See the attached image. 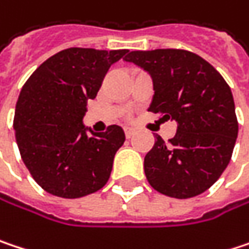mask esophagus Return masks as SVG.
<instances>
[{
  "mask_svg": "<svg viewBox=\"0 0 249 249\" xmlns=\"http://www.w3.org/2000/svg\"><path fill=\"white\" fill-rule=\"evenodd\" d=\"M124 132L126 138H131V137L135 134V129H134V128H131V126H124Z\"/></svg>",
  "mask_w": 249,
  "mask_h": 249,
  "instance_id": "esophagus-1",
  "label": "esophagus"
}]
</instances>
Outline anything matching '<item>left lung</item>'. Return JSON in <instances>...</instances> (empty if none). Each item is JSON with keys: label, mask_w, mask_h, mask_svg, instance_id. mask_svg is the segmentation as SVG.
I'll list each match as a JSON object with an SVG mask.
<instances>
[{"label": "left lung", "mask_w": 249, "mask_h": 249, "mask_svg": "<svg viewBox=\"0 0 249 249\" xmlns=\"http://www.w3.org/2000/svg\"><path fill=\"white\" fill-rule=\"evenodd\" d=\"M152 78L148 111L177 121V134L155 144L144 158L149 185L172 198L207 191L230 164L238 135L230 85L214 67L185 50L131 51L124 58Z\"/></svg>", "instance_id": "1"}]
</instances>
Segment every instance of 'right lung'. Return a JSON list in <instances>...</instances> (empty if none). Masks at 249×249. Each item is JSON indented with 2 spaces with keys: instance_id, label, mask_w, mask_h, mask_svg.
Masks as SVG:
<instances>
[{
  "instance_id": "right-lung-1",
  "label": "right lung",
  "mask_w": 249,
  "mask_h": 249,
  "mask_svg": "<svg viewBox=\"0 0 249 249\" xmlns=\"http://www.w3.org/2000/svg\"><path fill=\"white\" fill-rule=\"evenodd\" d=\"M126 54L128 50L68 48L42 62L24 84L15 107V140L42 190L81 198L107 184L124 131L109 125L95 134L82 118L109 67Z\"/></svg>"
}]
</instances>
